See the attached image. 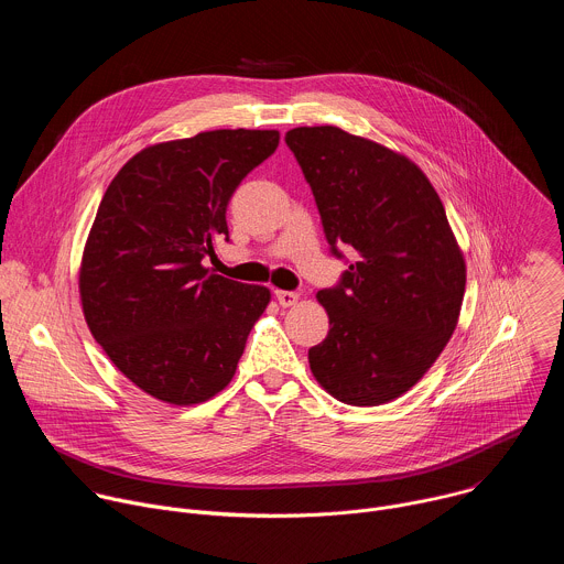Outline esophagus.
Listing matches in <instances>:
<instances>
[{"label": "esophagus", "instance_id": "obj_1", "mask_svg": "<svg viewBox=\"0 0 564 564\" xmlns=\"http://www.w3.org/2000/svg\"><path fill=\"white\" fill-rule=\"evenodd\" d=\"M274 296H276V301L283 305V307H290V305H294L296 301H299V292H292V290H276L274 292Z\"/></svg>", "mask_w": 564, "mask_h": 564}]
</instances>
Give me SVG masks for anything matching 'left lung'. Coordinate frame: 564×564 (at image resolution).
<instances>
[{
    "label": "left lung",
    "mask_w": 564,
    "mask_h": 564,
    "mask_svg": "<svg viewBox=\"0 0 564 564\" xmlns=\"http://www.w3.org/2000/svg\"><path fill=\"white\" fill-rule=\"evenodd\" d=\"M285 142L330 252H357L339 283L316 294L330 330L307 350L310 370L344 404H386L448 344L464 299V257L437 192L406 155L339 127H296Z\"/></svg>",
    "instance_id": "8db88e82"
}]
</instances>
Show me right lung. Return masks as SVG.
I'll return each instance as SVG.
<instances>
[{
    "label": "right lung",
    "instance_id": "right-lung-1",
    "mask_svg": "<svg viewBox=\"0 0 564 564\" xmlns=\"http://www.w3.org/2000/svg\"><path fill=\"white\" fill-rule=\"evenodd\" d=\"M279 131L216 129L160 142L116 174L89 231L79 296L87 326L147 394L192 406L234 377L270 290L209 272L229 240L231 194Z\"/></svg>",
    "mask_w": 564,
    "mask_h": 564
}]
</instances>
